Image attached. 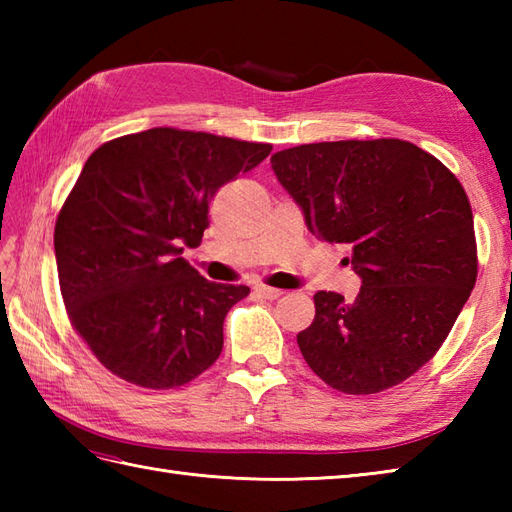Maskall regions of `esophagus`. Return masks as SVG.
<instances>
[{
	"instance_id": "obj_1",
	"label": "esophagus",
	"mask_w": 512,
	"mask_h": 512,
	"mask_svg": "<svg viewBox=\"0 0 512 512\" xmlns=\"http://www.w3.org/2000/svg\"><path fill=\"white\" fill-rule=\"evenodd\" d=\"M253 290L257 292L259 297H264V299H277V297L284 295V290H279V288H270V286H264V284H255V286H253Z\"/></svg>"
}]
</instances>
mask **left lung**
I'll return each instance as SVG.
<instances>
[{
    "label": "left lung",
    "mask_w": 512,
    "mask_h": 512,
    "mask_svg": "<svg viewBox=\"0 0 512 512\" xmlns=\"http://www.w3.org/2000/svg\"><path fill=\"white\" fill-rule=\"evenodd\" d=\"M312 235L352 248V301L314 295L299 350L323 383L378 394L413 376L447 339L477 279L473 211L442 162L407 140H336L270 158Z\"/></svg>",
    "instance_id": "left-lung-1"
}]
</instances>
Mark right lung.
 I'll use <instances>...</instances> for the list:
<instances>
[{
    "label": "right lung",
    "mask_w": 512,
    "mask_h": 512,
    "mask_svg": "<svg viewBox=\"0 0 512 512\" xmlns=\"http://www.w3.org/2000/svg\"><path fill=\"white\" fill-rule=\"evenodd\" d=\"M273 145L154 127L101 145L54 224L72 328L118 378L173 389L209 369L224 319L250 288L215 284L184 262L200 246L217 189Z\"/></svg>",
    "instance_id": "add662e5"
}]
</instances>
